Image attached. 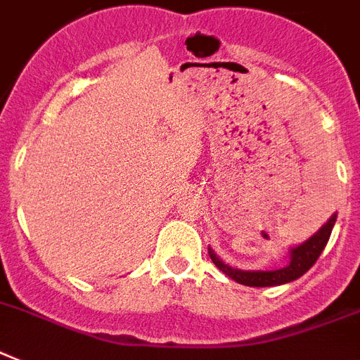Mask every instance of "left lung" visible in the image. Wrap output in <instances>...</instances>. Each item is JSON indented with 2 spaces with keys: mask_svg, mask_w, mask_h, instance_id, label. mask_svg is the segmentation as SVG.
I'll return each mask as SVG.
<instances>
[{
  "mask_svg": "<svg viewBox=\"0 0 360 360\" xmlns=\"http://www.w3.org/2000/svg\"><path fill=\"white\" fill-rule=\"evenodd\" d=\"M335 221H337V212L329 217L328 221L320 226L313 236L307 238L304 243L291 247L289 249V264L282 269H274V271H243V269L231 267V265H226L214 252L212 247H208V255H210L214 265L219 271H223L226 276L232 278L234 282L241 283V285H249V288H273V285H282V283H289L292 280L300 278L302 274H306L315 265V262L322 255L324 247L328 245V240L331 236Z\"/></svg>",
  "mask_w": 360,
  "mask_h": 360,
  "instance_id": "obj_1",
  "label": "left lung"
}]
</instances>
